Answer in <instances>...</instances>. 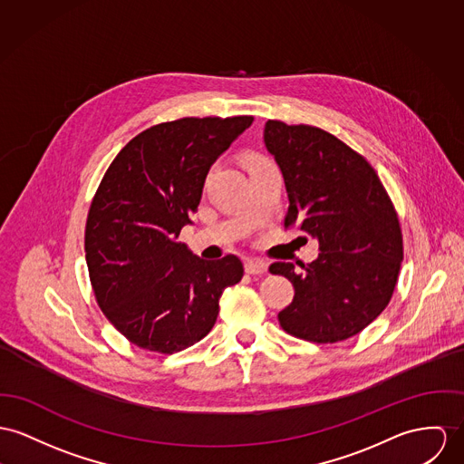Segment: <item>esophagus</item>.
<instances>
[{"mask_svg":"<svg viewBox=\"0 0 464 464\" xmlns=\"http://www.w3.org/2000/svg\"><path fill=\"white\" fill-rule=\"evenodd\" d=\"M268 270V265L265 261H259V259H247L246 261V272L250 276H261Z\"/></svg>","mask_w":464,"mask_h":464,"instance_id":"34e87169","label":"esophagus"}]
</instances>
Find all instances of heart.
I'll return each mask as SVG.
<instances>
[{
	"mask_svg": "<svg viewBox=\"0 0 464 464\" xmlns=\"http://www.w3.org/2000/svg\"><path fill=\"white\" fill-rule=\"evenodd\" d=\"M246 164H247L249 169H254V168H259V166H263V164H268V160H266L263 155L250 153V155H247V159H246Z\"/></svg>",
	"mask_w": 464,
	"mask_h": 464,
	"instance_id": "obj_1",
	"label": "heart"
}]
</instances>
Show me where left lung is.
<instances>
[{"label": "left lung", "instance_id": "obj_1", "mask_svg": "<svg viewBox=\"0 0 464 464\" xmlns=\"http://www.w3.org/2000/svg\"><path fill=\"white\" fill-rule=\"evenodd\" d=\"M263 138L285 177V227L314 237L321 250L313 263H298L300 270L293 263L270 265V274L295 287L279 323L304 341H346L392 298L402 261L397 212L372 166L335 136L268 120Z\"/></svg>", "mask_w": 464, "mask_h": 464}]
</instances>
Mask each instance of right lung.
Instances as JSON below:
<instances>
[{"mask_svg":"<svg viewBox=\"0 0 464 464\" xmlns=\"http://www.w3.org/2000/svg\"><path fill=\"white\" fill-rule=\"evenodd\" d=\"M252 116L179 118L138 134L114 157L86 220L84 250L99 307L132 344L177 353L215 324L218 298L244 277L227 254L207 261L179 242L207 175Z\"/></svg>","mask_w":464,"mask_h":464,"instance_id":"obj_1","label":"right lung"}]
</instances>
